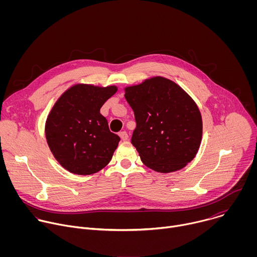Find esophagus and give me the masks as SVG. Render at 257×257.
<instances>
[{"label":"esophagus","instance_id":"obj_1","mask_svg":"<svg viewBox=\"0 0 257 257\" xmlns=\"http://www.w3.org/2000/svg\"><path fill=\"white\" fill-rule=\"evenodd\" d=\"M119 135H120V137H121L122 140H127V139H128V134H127L126 131H121V132L119 133Z\"/></svg>","mask_w":257,"mask_h":257}]
</instances>
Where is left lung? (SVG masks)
Wrapping results in <instances>:
<instances>
[{
    "mask_svg": "<svg viewBox=\"0 0 257 257\" xmlns=\"http://www.w3.org/2000/svg\"><path fill=\"white\" fill-rule=\"evenodd\" d=\"M125 98L136 122L131 143L146 167L171 173L195 158L202 137L201 115L179 85L154 77L126 87Z\"/></svg>",
    "mask_w": 257,
    "mask_h": 257,
    "instance_id": "8db88e82",
    "label": "left lung"
}]
</instances>
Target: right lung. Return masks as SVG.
<instances>
[{
    "instance_id": "1",
    "label": "right lung",
    "mask_w": 257,
    "mask_h": 257,
    "mask_svg": "<svg viewBox=\"0 0 257 257\" xmlns=\"http://www.w3.org/2000/svg\"><path fill=\"white\" fill-rule=\"evenodd\" d=\"M116 86L77 84L66 90L46 123L50 150L60 165L76 175H91L112 160L120 137L109 131L99 113Z\"/></svg>"
}]
</instances>
